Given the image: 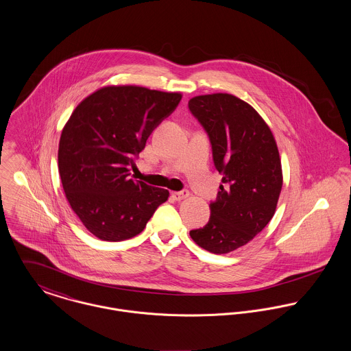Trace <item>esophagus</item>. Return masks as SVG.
I'll return each instance as SVG.
<instances>
[{"label": "esophagus", "instance_id": "34e87169", "mask_svg": "<svg viewBox=\"0 0 351 351\" xmlns=\"http://www.w3.org/2000/svg\"><path fill=\"white\" fill-rule=\"evenodd\" d=\"M189 189H183V191H178V192H172V197L175 200H183L186 197H189Z\"/></svg>", "mask_w": 351, "mask_h": 351}]
</instances>
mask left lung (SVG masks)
<instances>
[{"label":"left lung","mask_w":351,"mask_h":351,"mask_svg":"<svg viewBox=\"0 0 351 351\" xmlns=\"http://www.w3.org/2000/svg\"><path fill=\"white\" fill-rule=\"evenodd\" d=\"M189 108L208 136L223 175L208 223L189 235L210 252L227 254L252 241L275 214L282 189L278 147L259 113L232 95L196 96Z\"/></svg>","instance_id":"8db88e82"}]
</instances>
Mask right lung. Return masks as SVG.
I'll return each instance as SVG.
<instances>
[{
  "instance_id": "1",
  "label": "right lung",
  "mask_w": 351,
  "mask_h": 351,
  "mask_svg": "<svg viewBox=\"0 0 351 351\" xmlns=\"http://www.w3.org/2000/svg\"><path fill=\"white\" fill-rule=\"evenodd\" d=\"M182 100L143 86H106L73 110L58 145L66 199L89 232L120 242L138 235L169 192L131 178L147 138Z\"/></svg>"
}]
</instances>
